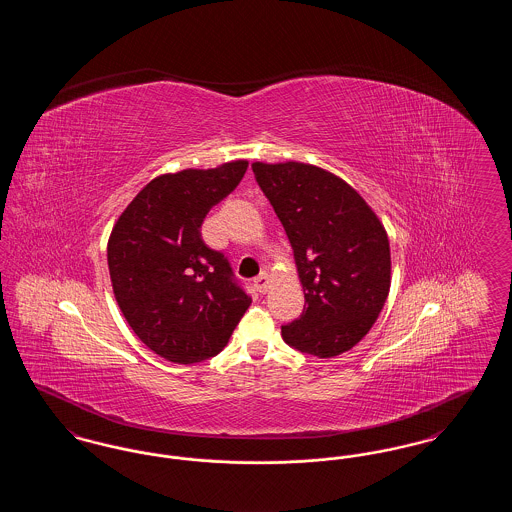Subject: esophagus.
<instances>
[{"mask_svg": "<svg viewBox=\"0 0 512 512\" xmlns=\"http://www.w3.org/2000/svg\"><path fill=\"white\" fill-rule=\"evenodd\" d=\"M253 284H255V290H257V292H268V288H270V276H268L267 272H261L259 276L253 278Z\"/></svg>", "mask_w": 512, "mask_h": 512, "instance_id": "esophagus-1", "label": "esophagus"}]
</instances>
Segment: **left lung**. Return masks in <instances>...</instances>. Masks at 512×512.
Masks as SVG:
<instances>
[{"label":"left lung","instance_id":"1","mask_svg":"<svg viewBox=\"0 0 512 512\" xmlns=\"http://www.w3.org/2000/svg\"><path fill=\"white\" fill-rule=\"evenodd\" d=\"M292 244L305 307L282 326L293 349L336 357L363 340L390 292V242L365 199L303 163L251 165Z\"/></svg>","mask_w":512,"mask_h":512}]
</instances>
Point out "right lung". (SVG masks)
Returning <instances> with one entry per match:
<instances>
[{
	"mask_svg": "<svg viewBox=\"0 0 512 512\" xmlns=\"http://www.w3.org/2000/svg\"><path fill=\"white\" fill-rule=\"evenodd\" d=\"M247 161L163 174L117 220L107 263L113 292L134 334L180 365L219 355L251 295L228 257L203 242L207 213L242 182Z\"/></svg>",
	"mask_w": 512,
	"mask_h": 512,
	"instance_id": "obj_1",
	"label": "right lung"
}]
</instances>
